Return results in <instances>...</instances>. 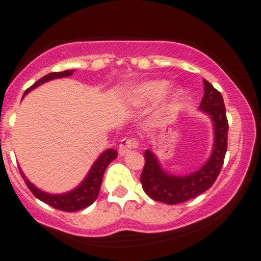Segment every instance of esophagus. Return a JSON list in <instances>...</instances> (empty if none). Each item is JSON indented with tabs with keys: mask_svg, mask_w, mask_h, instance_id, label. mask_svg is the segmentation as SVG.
I'll return each mask as SVG.
<instances>
[{
	"mask_svg": "<svg viewBox=\"0 0 261 261\" xmlns=\"http://www.w3.org/2000/svg\"><path fill=\"white\" fill-rule=\"evenodd\" d=\"M137 146H139V141L135 139H130V137H125V139L121 140L120 145H119V153H127L131 149L137 148Z\"/></svg>",
	"mask_w": 261,
	"mask_h": 261,
	"instance_id": "esophagus-1",
	"label": "esophagus"
}]
</instances>
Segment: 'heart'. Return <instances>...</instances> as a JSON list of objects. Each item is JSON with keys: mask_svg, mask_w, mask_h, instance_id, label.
<instances>
[{"mask_svg": "<svg viewBox=\"0 0 261 261\" xmlns=\"http://www.w3.org/2000/svg\"><path fill=\"white\" fill-rule=\"evenodd\" d=\"M170 82L168 80H153L143 82L141 85L134 87L128 92V97L134 103L146 104L151 103L161 99L162 97L167 94L170 88ZM182 97H184V92L181 89H175V91L170 92L167 97L166 103H164V110L166 112H173L179 106Z\"/></svg>", "mask_w": 261, "mask_h": 261, "instance_id": "heart-1", "label": "heart"}]
</instances>
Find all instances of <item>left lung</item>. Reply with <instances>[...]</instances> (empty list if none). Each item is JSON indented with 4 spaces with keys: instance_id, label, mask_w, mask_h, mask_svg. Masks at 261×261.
Returning a JSON list of instances; mask_svg holds the SVG:
<instances>
[{
    "instance_id": "8db88e82",
    "label": "left lung",
    "mask_w": 261,
    "mask_h": 261,
    "mask_svg": "<svg viewBox=\"0 0 261 261\" xmlns=\"http://www.w3.org/2000/svg\"><path fill=\"white\" fill-rule=\"evenodd\" d=\"M203 86L205 93L200 103V110L207 114L214 124L215 142L212 153L199 170L189 175L178 176L162 169L155 154L151 149H146V162L140 180L145 193L155 201L175 205L194 199L214 185L222 169L228 136L226 107L222 94L211 83L203 80Z\"/></svg>"
}]
</instances>
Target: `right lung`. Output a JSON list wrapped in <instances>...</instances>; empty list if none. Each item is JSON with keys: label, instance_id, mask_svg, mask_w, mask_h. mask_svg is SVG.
Wrapping results in <instances>:
<instances>
[{"label": "right lung", "instance_id": "obj_1", "mask_svg": "<svg viewBox=\"0 0 261 261\" xmlns=\"http://www.w3.org/2000/svg\"><path fill=\"white\" fill-rule=\"evenodd\" d=\"M73 73V70H67L62 71V72H51L46 76H44L43 79H40L34 83L32 87H29L28 89L24 92V95L27 93L33 91L34 88H37L43 83L47 82V81H51L55 79H62V77H68ZM118 157V152L115 149L109 148L107 151H104L98 160L94 162V164L92 166L91 170L87 174V176L77 188H74L73 190L68 191L65 194H47L45 191L39 190L37 187L32 184L28 179L25 178V175L23 174L22 170L19 169L20 175L24 179L27 187L29 188V190L34 194L35 197H38L39 200L47 203L49 206H51L54 208L61 210V211L66 212H74L79 211V210L88 207L89 205H92L93 202L97 200L98 194H99V189L103 181V175L106 172L107 167L109 166V163L112 161L115 160Z\"/></svg>", "mask_w": 261, "mask_h": 261}]
</instances>
